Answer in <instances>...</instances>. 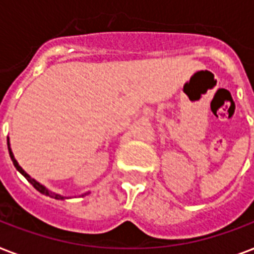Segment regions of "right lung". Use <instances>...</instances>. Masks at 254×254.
Masks as SVG:
<instances>
[{"instance_id":"right-lung-1","label":"right lung","mask_w":254,"mask_h":254,"mask_svg":"<svg viewBox=\"0 0 254 254\" xmlns=\"http://www.w3.org/2000/svg\"><path fill=\"white\" fill-rule=\"evenodd\" d=\"M7 147H9V154H10V158H11V161H13L14 167H15V169H17L18 171H19V173H21L22 175H23V177H25L26 179H27V181H29L30 183H31V185L34 186V189L38 190V191H39V192L43 193V195H46V196L54 197V199H58V200H64V199H68V196H63V195H61V193H57V192H53V191H50V190L47 189V187H45V186L41 185V183H39V182L35 181V179H34V178L30 177L29 174L26 173L25 170H23V169H22L21 166H19V163L17 162V159L14 158L13 151H11V149H10L9 138H7ZM88 193H89V191H88V192H85V193H81L80 196H85V195H88Z\"/></svg>"}]
</instances>
